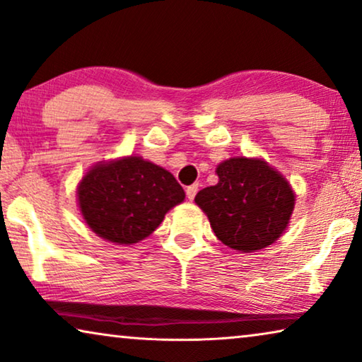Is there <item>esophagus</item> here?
Returning <instances> with one entry per match:
<instances>
[{"instance_id":"1","label":"esophagus","mask_w":362,"mask_h":362,"mask_svg":"<svg viewBox=\"0 0 362 362\" xmlns=\"http://www.w3.org/2000/svg\"><path fill=\"white\" fill-rule=\"evenodd\" d=\"M197 192H198V183H193V185H190V187H187V198L192 199L195 198V195H197Z\"/></svg>"}]
</instances>
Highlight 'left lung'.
<instances>
[{
	"instance_id": "left-lung-1",
	"label": "left lung",
	"mask_w": 362,
	"mask_h": 362,
	"mask_svg": "<svg viewBox=\"0 0 362 362\" xmlns=\"http://www.w3.org/2000/svg\"><path fill=\"white\" fill-rule=\"evenodd\" d=\"M216 174L219 182L195 197L216 237L244 253L278 240L296 202L288 180L263 159L230 158L218 165Z\"/></svg>"
}]
</instances>
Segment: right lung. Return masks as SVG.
<instances>
[{
  "label": "right lung",
  "instance_id": "obj_1",
  "mask_svg": "<svg viewBox=\"0 0 362 362\" xmlns=\"http://www.w3.org/2000/svg\"><path fill=\"white\" fill-rule=\"evenodd\" d=\"M185 192L169 170L128 156L97 163L78 185L81 214L94 233L118 245L153 234Z\"/></svg>",
  "mask_w": 362,
  "mask_h": 362
}]
</instances>
